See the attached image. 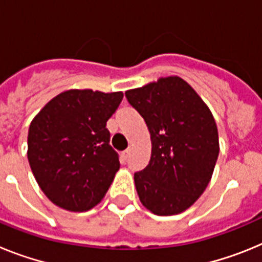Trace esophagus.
Segmentation results:
<instances>
[{
    "instance_id": "esophagus-1",
    "label": "esophagus",
    "mask_w": 262,
    "mask_h": 262,
    "mask_svg": "<svg viewBox=\"0 0 262 262\" xmlns=\"http://www.w3.org/2000/svg\"><path fill=\"white\" fill-rule=\"evenodd\" d=\"M129 154H131V149H126V151H123V154H122V156H123L124 160L128 159Z\"/></svg>"
}]
</instances>
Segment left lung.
I'll return each mask as SVG.
<instances>
[{
    "instance_id": "left-lung-1",
    "label": "left lung",
    "mask_w": 262,
    "mask_h": 262,
    "mask_svg": "<svg viewBox=\"0 0 262 262\" xmlns=\"http://www.w3.org/2000/svg\"><path fill=\"white\" fill-rule=\"evenodd\" d=\"M126 97L144 118L152 143L149 164L134 176L139 200L155 215L180 214L214 173L219 136L211 110L178 76L127 90Z\"/></svg>"
}]
</instances>
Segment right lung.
I'll use <instances>...</instances> for the list:
<instances>
[{"label":"right lung","mask_w":262,"mask_h":262,"mask_svg":"<svg viewBox=\"0 0 262 262\" xmlns=\"http://www.w3.org/2000/svg\"><path fill=\"white\" fill-rule=\"evenodd\" d=\"M122 98V92L69 89L53 97L31 120L27 159L53 205L84 212L103 200L120 166L108 144L106 122Z\"/></svg>","instance_id":"right-lung-1"}]
</instances>
